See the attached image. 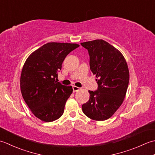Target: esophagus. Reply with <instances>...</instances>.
<instances>
[{
	"instance_id": "34e87169",
	"label": "esophagus",
	"mask_w": 155,
	"mask_h": 155,
	"mask_svg": "<svg viewBox=\"0 0 155 155\" xmlns=\"http://www.w3.org/2000/svg\"><path fill=\"white\" fill-rule=\"evenodd\" d=\"M72 90H73L74 93H75V92H77V91H80L81 88H80L79 87H78L73 86V87H72Z\"/></svg>"
}]
</instances>
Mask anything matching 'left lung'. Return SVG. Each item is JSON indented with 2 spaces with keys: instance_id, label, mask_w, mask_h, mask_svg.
<instances>
[{
  "instance_id": "8db88e82",
  "label": "left lung",
  "mask_w": 155,
  "mask_h": 155,
  "mask_svg": "<svg viewBox=\"0 0 155 155\" xmlns=\"http://www.w3.org/2000/svg\"><path fill=\"white\" fill-rule=\"evenodd\" d=\"M88 51L90 68L96 75L98 89L88 91L89 100L82 106L84 114L98 121L110 118L123 103L129 71L121 52L102 39L81 42Z\"/></svg>"
}]
</instances>
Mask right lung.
<instances>
[{
	"instance_id": "obj_1",
	"label": "right lung",
	"mask_w": 155,
	"mask_h": 155,
	"mask_svg": "<svg viewBox=\"0 0 155 155\" xmlns=\"http://www.w3.org/2000/svg\"><path fill=\"white\" fill-rule=\"evenodd\" d=\"M75 43L48 42L30 54L23 66L20 86L22 96L35 116L52 122L64 113L66 102L72 93L71 86L57 82V72Z\"/></svg>"
}]
</instances>
